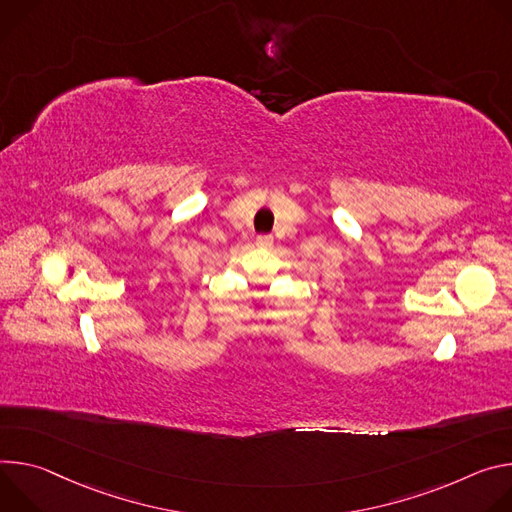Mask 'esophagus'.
I'll return each mask as SVG.
<instances>
[{"mask_svg":"<svg viewBox=\"0 0 512 512\" xmlns=\"http://www.w3.org/2000/svg\"><path fill=\"white\" fill-rule=\"evenodd\" d=\"M272 242H274L272 236H258V238H256V246H258V248H270Z\"/></svg>","mask_w":512,"mask_h":512,"instance_id":"1","label":"esophagus"}]
</instances>
